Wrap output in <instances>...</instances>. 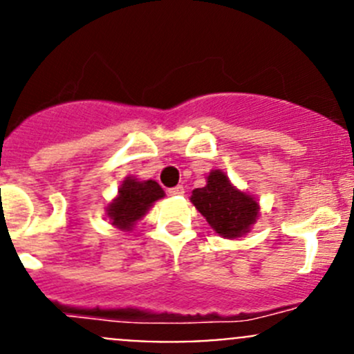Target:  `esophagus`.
<instances>
[{
  "instance_id": "1",
  "label": "esophagus",
  "mask_w": 354,
  "mask_h": 354,
  "mask_svg": "<svg viewBox=\"0 0 354 354\" xmlns=\"http://www.w3.org/2000/svg\"><path fill=\"white\" fill-rule=\"evenodd\" d=\"M169 195H174V197H176V195H183L185 194V187L183 185H178V187H173V188H169Z\"/></svg>"
}]
</instances>
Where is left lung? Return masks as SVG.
I'll return each mask as SVG.
<instances>
[{
	"label": "left lung",
	"mask_w": 354,
	"mask_h": 354,
	"mask_svg": "<svg viewBox=\"0 0 354 354\" xmlns=\"http://www.w3.org/2000/svg\"><path fill=\"white\" fill-rule=\"evenodd\" d=\"M192 203L223 238H240L250 231L259 217V203L245 192L233 187L221 169L210 171L207 185L192 192Z\"/></svg>",
	"instance_id": "obj_1"
}]
</instances>
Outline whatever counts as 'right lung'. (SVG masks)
<instances>
[{"label":"right lung","mask_w":354,"mask_h":354,"mask_svg":"<svg viewBox=\"0 0 354 354\" xmlns=\"http://www.w3.org/2000/svg\"><path fill=\"white\" fill-rule=\"evenodd\" d=\"M164 197V190L154 180L138 181L137 178L128 176L118 190V197L109 203L106 214L113 226L121 231L133 230L135 223L145 216L156 200Z\"/></svg>","instance_id":"1"}]
</instances>
